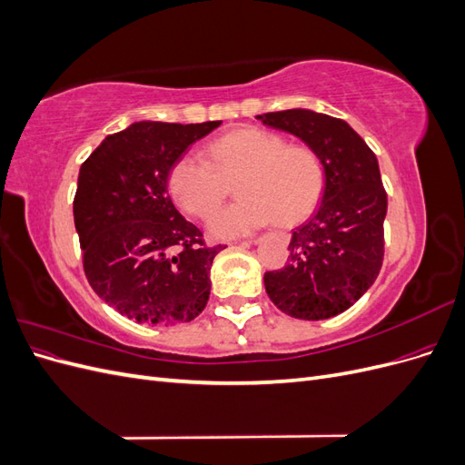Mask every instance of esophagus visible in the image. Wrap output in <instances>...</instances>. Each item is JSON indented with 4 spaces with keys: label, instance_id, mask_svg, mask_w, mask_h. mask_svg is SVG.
Wrapping results in <instances>:
<instances>
[{
    "label": "esophagus",
    "instance_id": "34e87169",
    "mask_svg": "<svg viewBox=\"0 0 465 465\" xmlns=\"http://www.w3.org/2000/svg\"><path fill=\"white\" fill-rule=\"evenodd\" d=\"M258 242H260L258 236H250V238H246V241H244L242 244H258Z\"/></svg>",
    "mask_w": 465,
    "mask_h": 465
}]
</instances>
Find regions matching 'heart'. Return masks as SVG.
Instances as JSON below:
<instances>
[{
	"label": "heart",
	"mask_w": 465,
	"mask_h": 465,
	"mask_svg": "<svg viewBox=\"0 0 465 465\" xmlns=\"http://www.w3.org/2000/svg\"><path fill=\"white\" fill-rule=\"evenodd\" d=\"M238 174L234 192L241 200L217 209L207 231L234 238L263 227L273 217L292 223L311 211L322 193L323 171L316 154L260 128H241L219 137L207 149V161L186 153L168 174L174 202L193 217H207L224 198L223 178Z\"/></svg>",
	"instance_id": "heart-1"
}]
</instances>
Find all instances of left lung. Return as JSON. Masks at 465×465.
I'll return each instance as SVG.
<instances>
[{"label": "left lung", "instance_id": "8db88e82", "mask_svg": "<svg viewBox=\"0 0 465 465\" xmlns=\"http://www.w3.org/2000/svg\"><path fill=\"white\" fill-rule=\"evenodd\" d=\"M256 118L297 135L323 171L322 200L292 231L289 263L263 275L267 297L299 320L341 314L372 287L382 267L388 195L376 154L345 120L322 112L291 108Z\"/></svg>", "mask_w": 465, "mask_h": 465}]
</instances>
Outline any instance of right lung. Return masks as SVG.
Wrapping results in <instances>:
<instances>
[{"label": "right lung", "instance_id": "obj_1", "mask_svg": "<svg viewBox=\"0 0 465 465\" xmlns=\"http://www.w3.org/2000/svg\"><path fill=\"white\" fill-rule=\"evenodd\" d=\"M134 122L81 164L74 200L83 267L93 291L122 316L151 326L192 322L207 304L209 248L168 193V174L192 143L219 128Z\"/></svg>", "mask_w": 465, "mask_h": 465}]
</instances>
